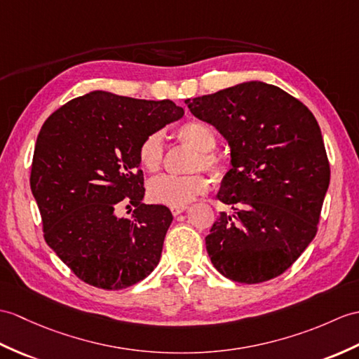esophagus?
<instances>
[{"label":"esophagus","mask_w":359,"mask_h":359,"mask_svg":"<svg viewBox=\"0 0 359 359\" xmlns=\"http://www.w3.org/2000/svg\"><path fill=\"white\" fill-rule=\"evenodd\" d=\"M187 205L185 206H172L171 208V212H172V215H179V214H182L183 211H187Z\"/></svg>","instance_id":"obj_1"}]
</instances>
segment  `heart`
Wrapping results in <instances>:
<instances>
[{
	"mask_svg": "<svg viewBox=\"0 0 359 359\" xmlns=\"http://www.w3.org/2000/svg\"><path fill=\"white\" fill-rule=\"evenodd\" d=\"M177 139L183 144L194 148L197 156L193 161V170H205L212 176H220L222 161L212 153L217 147V136L211 125L200 121L185 122L177 128ZM163 142L159 131L148 135L140 142L137 149L139 163L148 172H157L163 165ZM210 183L202 174H187V176H161L148 183V197L154 203L166 206H185L197 196L208 191Z\"/></svg>",
	"mask_w": 359,
	"mask_h": 359,
	"instance_id": "b5f03b06",
	"label": "heart"
}]
</instances>
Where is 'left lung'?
<instances>
[{"mask_svg": "<svg viewBox=\"0 0 359 359\" xmlns=\"http://www.w3.org/2000/svg\"><path fill=\"white\" fill-rule=\"evenodd\" d=\"M231 147L232 168L206 251L224 277L255 285L278 277L313 240L330 182L320 125L303 102L275 86L249 81L187 99Z\"/></svg>", "mask_w": 359, "mask_h": 359, "instance_id": "1", "label": "left lung"}]
</instances>
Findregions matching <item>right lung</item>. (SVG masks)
<instances>
[{
  "label": "right lung",
  "instance_id": "obj_1",
  "mask_svg": "<svg viewBox=\"0 0 359 359\" xmlns=\"http://www.w3.org/2000/svg\"><path fill=\"white\" fill-rule=\"evenodd\" d=\"M172 101L91 91L57 108L41 128L30 188L44 238L72 272L108 290L136 285L154 271L172 214L145 205L140 142L180 119ZM135 206L131 219L118 217Z\"/></svg>",
  "mask_w": 359,
  "mask_h": 359
}]
</instances>
